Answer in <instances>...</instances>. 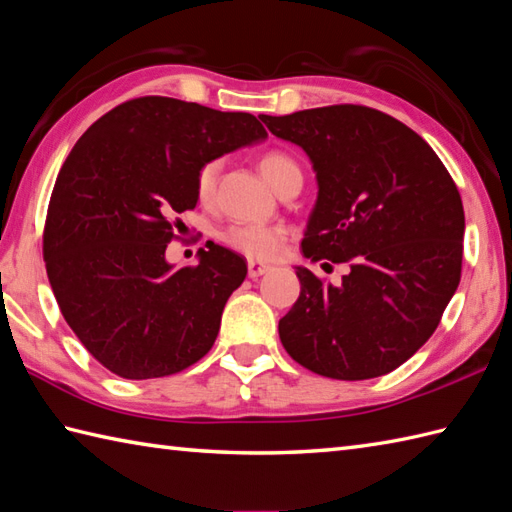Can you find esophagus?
<instances>
[{"instance_id": "esophagus-1", "label": "esophagus", "mask_w": 512, "mask_h": 512, "mask_svg": "<svg viewBox=\"0 0 512 512\" xmlns=\"http://www.w3.org/2000/svg\"><path fill=\"white\" fill-rule=\"evenodd\" d=\"M269 269H271L269 265H263V263H256V260H249V263H247V274H249V278H258V276H265Z\"/></svg>"}]
</instances>
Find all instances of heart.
Returning <instances> with one entry per match:
<instances>
[{
	"label": "heart",
	"instance_id": "heart-1",
	"mask_svg": "<svg viewBox=\"0 0 512 512\" xmlns=\"http://www.w3.org/2000/svg\"><path fill=\"white\" fill-rule=\"evenodd\" d=\"M260 173L271 186L278 188L280 181L285 179L291 170H298L287 153L269 151L260 157ZM217 162L203 164L197 173V197L201 201H210L214 192V181H217ZM221 243L234 252L243 254L252 260H271L280 254L285 245V227L269 225V223H234L221 232Z\"/></svg>",
	"mask_w": 512,
	"mask_h": 512
}]
</instances>
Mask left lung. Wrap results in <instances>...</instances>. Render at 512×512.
Here are the masks:
<instances>
[{
	"instance_id": "8db88e82",
	"label": "left lung",
	"mask_w": 512,
	"mask_h": 512,
	"mask_svg": "<svg viewBox=\"0 0 512 512\" xmlns=\"http://www.w3.org/2000/svg\"><path fill=\"white\" fill-rule=\"evenodd\" d=\"M260 120L302 146L315 170L302 254L350 263L339 287L295 267L302 289L278 324L282 346L328 379L392 372L436 331L460 285L456 184L416 131L377 109L331 105Z\"/></svg>"
}]
</instances>
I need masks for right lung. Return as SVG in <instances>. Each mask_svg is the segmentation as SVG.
Returning <instances> with one entry per match:
<instances>
[{
  "label": "right lung",
  "mask_w": 512,
  "mask_h": 512,
  "mask_svg": "<svg viewBox=\"0 0 512 512\" xmlns=\"http://www.w3.org/2000/svg\"><path fill=\"white\" fill-rule=\"evenodd\" d=\"M265 138L252 113L144 96L74 144L50 197L43 260L65 322L113 374L168 377L212 348L245 260L210 243L199 265L173 269L166 245L175 214L197 206L201 166Z\"/></svg>",
  "instance_id": "add662e5"
}]
</instances>
